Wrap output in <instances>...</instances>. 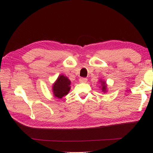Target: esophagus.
Segmentation results:
<instances>
[{"instance_id":"34e87169","label":"esophagus","mask_w":153,"mask_h":153,"mask_svg":"<svg viewBox=\"0 0 153 153\" xmlns=\"http://www.w3.org/2000/svg\"><path fill=\"white\" fill-rule=\"evenodd\" d=\"M79 81L80 83H86L88 81V79L85 78V77H80Z\"/></svg>"}]
</instances>
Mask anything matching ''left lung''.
I'll list each match as a JSON object with an SVG mask.
<instances>
[{
    "label": "left lung",
    "instance_id": "8db88e82",
    "mask_svg": "<svg viewBox=\"0 0 153 153\" xmlns=\"http://www.w3.org/2000/svg\"><path fill=\"white\" fill-rule=\"evenodd\" d=\"M101 82V85H102V88H101V90L103 92H107V84H106V82H103V81H100Z\"/></svg>",
    "mask_w": 153,
    "mask_h": 153
}]
</instances>
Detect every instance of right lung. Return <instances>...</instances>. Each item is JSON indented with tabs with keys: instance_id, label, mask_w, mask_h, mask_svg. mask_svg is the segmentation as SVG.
Instances as JSON below:
<instances>
[{
	"instance_id": "obj_1",
	"label": "right lung",
	"mask_w": 153,
	"mask_h": 153,
	"mask_svg": "<svg viewBox=\"0 0 153 153\" xmlns=\"http://www.w3.org/2000/svg\"><path fill=\"white\" fill-rule=\"evenodd\" d=\"M71 82L66 76L60 75L53 85V92L55 97L62 98L70 90Z\"/></svg>"
}]
</instances>
